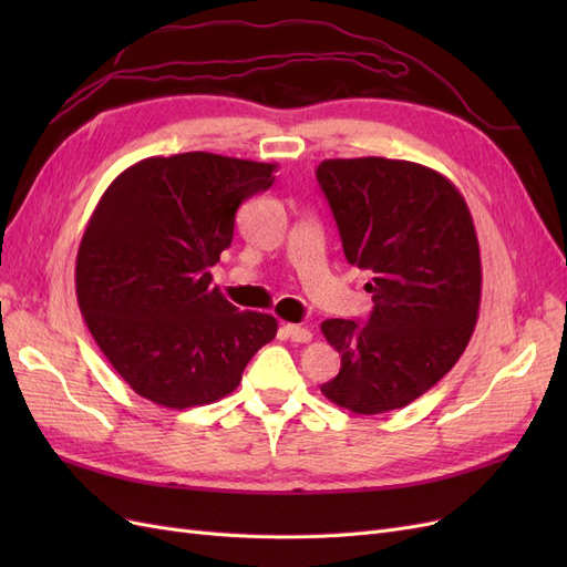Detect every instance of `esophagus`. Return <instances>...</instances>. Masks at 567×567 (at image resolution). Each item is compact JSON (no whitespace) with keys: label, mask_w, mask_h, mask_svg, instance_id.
<instances>
[{"label":"esophagus","mask_w":567,"mask_h":567,"mask_svg":"<svg viewBox=\"0 0 567 567\" xmlns=\"http://www.w3.org/2000/svg\"><path fill=\"white\" fill-rule=\"evenodd\" d=\"M284 333L288 340H293V342H310L312 340V331L305 329V326H298V323H286Z\"/></svg>","instance_id":"1"}]
</instances>
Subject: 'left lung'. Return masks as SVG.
<instances>
[{
	"label": "left lung",
	"mask_w": 567,
	"mask_h": 567,
	"mask_svg": "<svg viewBox=\"0 0 567 567\" xmlns=\"http://www.w3.org/2000/svg\"><path fill=\"white\" fill-rule=\"evenodd\" d=\"M317 182L348 262L373 277L367 323H321L340 354L321 392L354 414L402 409L458 362L473 336L483 267L471 210L447 177L409 161H323Z\"/></svg>",
	"instance_id": "8db88e82"
}]
</instances>
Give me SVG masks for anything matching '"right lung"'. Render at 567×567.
Listing matches in <instances>:
<instances>
[{
	"label": "right lung",
	"instance_id": "obj_1",
	"mask_svg": "<svg viewBox=\"0 0 567 567\" xmlns=\"http://www.w3.org/2000/svg\"><path fill=\"white\" fill-rule=\"evenodd\" d=\"M274 167L205 151L153 156L101 196L78 250V302L142 398L167 409L217 402L277 336V319L238 310L208 271L231 246L238 205L267 192Z\"/></svg>",
	"mask_w": 567,
	"mask_h": 567
}]
</instances>
